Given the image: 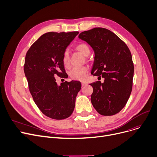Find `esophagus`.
<instances>
[{"mask_svg":"<svg viewBox=\"0 0 157 157\" xmlns=\"http://www.w3.org/2000/svg\"><path fill=\"white\" fill-rule=\"evenodd\" d=\"M87 84L86 82H82V87L86 86Z\"/></svg>","mask_w":157,"mask_h":157,"instance_id":"34e87169","label":"esophagus"}]
</instances>
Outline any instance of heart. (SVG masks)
I'll list each match as a JSON object with an SVG mask.
<instances>
[{
    "mask_svg": "<svg viewBox=\"0 0 157 157\" xmlns=\"http://www.w3.org/2000/svg\"><path fill=\"white\" fill-rule=\"evenodd\" d=\"M76 49L85 57H87L90 54V48H89L87 44L85 43H80L78 44L76 47ZM63 63L65 66H68L70 64V56L68 50H66L64 52L63 56ZM87 67H74L70 72V76L74 80L84 81L87 77Z\"/></svg>",
    "mask_w": 157,
    "mask_h": 157,
    "instance_id": "1",
    "label": "heart"
}]
</instances>
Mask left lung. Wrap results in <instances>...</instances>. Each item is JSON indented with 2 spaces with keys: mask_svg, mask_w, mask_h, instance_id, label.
Returning a JSON list of instances; mask_svg holds the SVG:
<instances>
[{
  "mask_svg": "<svg viewBox=\"0 0 157 157\" xmlns=\"http://www.w3.org/2000/svg\"><path fill=\"white\" fill-rule=\"evenodd\" d=\"M78 38L85 41L94 53L91 74L104 78L93 82L91 103L103 116H113L125 106L132 89L133 64L127 45L109 30L96 27L81 33Z\"/></svg>",
  "mask_w": 157,
  "mask_h": 157,
  "instance_id": "1",
  "label": "left lung"
}]
</instances>
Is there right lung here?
<instances>
[{
    "label": "right lung",
    "mask_w": 157,
    "mask_h": 157,
    "mask_svg": "<svg viewBox=\"0 0 157 157\" xmlns=\"http://www.w3.org/2000/svg\"><path fill=\"white\" fill-rule=\"evenodd\" d=\"M79 33L49 32L41 36L27 51L24 73L29 91L36 105L46 116L64 119L73 113L77 95L81 89L79 81H65L60 85L55 77L65 73L63 56Z\"/></svg>",
    "instance_id": "1"
}]
</instances>
